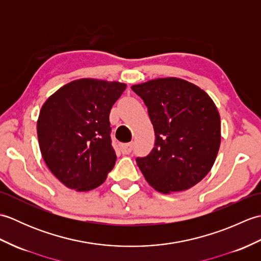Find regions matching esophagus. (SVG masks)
Listing matches in <instances>:
<instances>
[{
  "mask_svg": "<svg viewBox=\"0 0 261 261\" xmlns=\"http://www.w3.org/2000/svg\"><path fill=\"white\" fill-rule=\"evenodd\" d=\"M120 148L122 153L127 154L132 151V143H124V145H121Z\"/></svg>",
  "mask_w": 261,
  "mask_h": 261,
  "instance_id": "esophagus-1",
  "label": "esophagus"
}]
</instances>
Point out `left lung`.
Here are the masks:
<instances>
[{"mask_svg":"<svg viewBox=\"0 0 261 261\" xmlns=\"http://www.w3.org/2000/svg\"><path fill=\"white\" fill-rule=\"evenodd\" d=\"M131 88L147 105L156 136L151 152L137 158L146 180L164 194L195 186L212 168L221 143L220 114L212 98L176 77Z\"/></svg>","mask_w":261,"mask_h":261,"instance_id":"8db88e82","label":"left lung"}]
</instances>
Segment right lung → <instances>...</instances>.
I'll return each mask as SVG.
<instances>
[{
    "mask_svg": "<svg viewBox=\"0 0 261 261\" xmlns=\"http://www.w3.org/2000/svg\"><path fill=\"white\" fill-rule=\"evenodd\" d=\"M125 87L119 82L81 79L43 103L37 122L39 147L47 167L66 187L94 190L114 167L109 116Z\"/></svg>",
    "mask_w": 261,
    "mask_h": 261,
    "instance_id": "right-lung-1",
    "label": "right lung"
}]
</instances>
